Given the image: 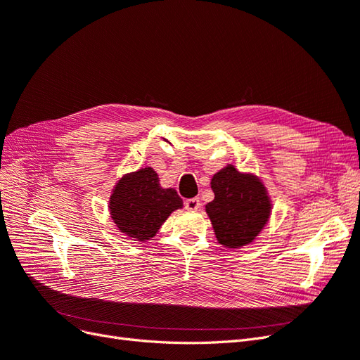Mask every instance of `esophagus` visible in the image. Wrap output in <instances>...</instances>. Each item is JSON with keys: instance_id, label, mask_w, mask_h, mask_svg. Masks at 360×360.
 Here are the masks:
<instances>
[{"instance_id": "esophagus-1", "label": "esophagus", "mask_w": 360, "mask_h": 360, "mask_svg": "<svg viewBox=\"0 0 360 360\" xmlns=\"http://www.w3.org/2000/svg\"><path fill=\"white\" fill-rule=\"evenodd\" d=\"M184 207H186L188 210H198L200 207H201V202H200V198H189V200H186L184 201Z\"/></svg>"}]
</instances>
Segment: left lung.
I'll return each mask as SVG.
<instances>
[{"label":"left lung","instance_id":"1","mask_svg":"<svg viewBox=\"0 0 360 360\" xmlns=\"http://www.w3.org/2000/svg\"><path fill=\"white\" fill-rule=\"evenodd\" d=\"M214 200L205 205L217 242L226 248H242L263 230L270 214V201L263 183L233 165L212 179Z\"/></svg>","mask_w":360,"mask_h":360}]
</instances>
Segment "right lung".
I'll return each mask as SVG.
<instances>
[{
	"instance_id": "right-lung-1",
	"label": "right lung",
	"mask_w": 360,
	"mask_h": 360,
	"mask_svg": "<svg viewBox=\"0 0 360 360\" xmlns=\"http://www.w3.org/2000/svg\"><path fill=\"white\" fill-rule=\"evenodd\" d=\"M183 205L174 189H162L155 169L143 168L124 176L115 186L110 210L118 230L135 240L153 237L167 217Z\"/></svg>"
}]
</instances>
